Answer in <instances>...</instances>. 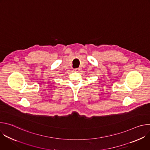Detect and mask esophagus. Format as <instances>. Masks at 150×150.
Returning <instances> with one entry per match:
<instances>
[{"label": "esophagus", "instance_id": "obj_1", "mask_svg": "<svg viewBox=\"0 0 150 150\" xmlns=\"http://www.w3.org/2000/svg\"><path fill=\"white\" fill-rule=\"evenodd\" d=\"M74 70L75 72H77L79 71V68H75Z\"/></svg>", "mask_w": 150, "mask_h": 150}]
</instances>
